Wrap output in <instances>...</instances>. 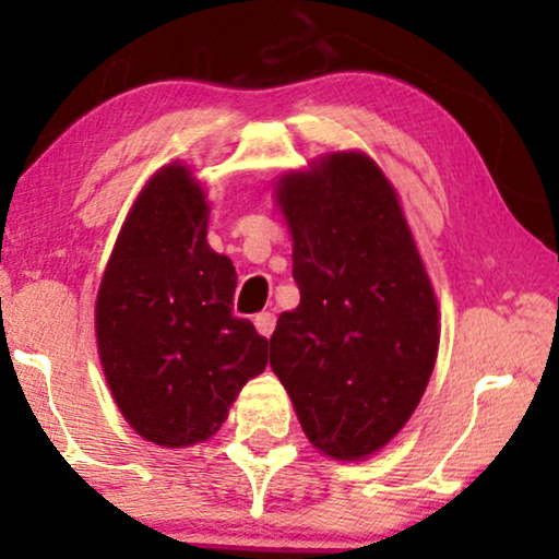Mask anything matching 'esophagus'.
<instances>
[{
    "label": "esophagus",
    "instance_id": "obj_1",
    "mask_svg": "<svg viewBox=\"0 0 559 559\" xmlns=\"http://www.w3.org/2000/svg\"><path fill=\"white\" fill-rule=\"evenodd\" d=\"M254 325H257L259 335L270 338V335L274 333V325H277V318H274V312H259V316H254Z\"/></svg>",
    "mask_w": 559,
    "mask_h": 559
}]
</instances>
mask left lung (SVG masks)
<instances>
[{"mask_svg":"<svg viewBox=\"0 0 559 559\" xmlns=\"http://www.w3.org/2000/svg\"><path fill=\"white\" fill-rule=\"evenodd\" d=\"M300 305L270 364L305 435L361 461L407 425L438 358V302L392 182L364 152H333L277 182Z\"/></svg>","mask_w":559,"mask_h":559,"instance_id":"obj_1","label":"left lung"}]
</instances>
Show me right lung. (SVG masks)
<instances>
[{"label":"right lung","instance_id":"add662e5","mask_svg":"<svg viewBox=\"0 0 559 559\" xmlns=\"http://www.w3.org/2000/svg\"><path fill=\"white\" fill-rule=\"evenodd\" d=\"M209 203L186 165L147 180L96 297L98 356L136 435L165 448L209 440L266 366L270 341L236 318V270L205 241Z\"/></svg>","mask_w":559,"mask_h":559}]
</instances>
